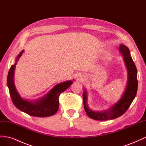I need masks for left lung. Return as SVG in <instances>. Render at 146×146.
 Segmentation results:
<instances>
[{
  "mask_svg": "<svg viewBox=\"0 0 146 146\" xmlns=\"http://www.w3.org/2000/svg\"><path fill=\"white\" fill-rule=\"evenodd\" d=\"M119 51L123 56L128 73L127 86L121 98L108 110L103 111H94L88 107L87 92L86 90L83 91L84 108L87 115L94 120L107 121L122 116L129 108L136 96L138 90L137 69L136 66L130 55V50L127 46L121 44L119 46Z\"/></svg>",
  "mask_w": 146,
  "mask_h": 146,
  "instance_id": "8db88e82",
  "label": "left lung"
}]
</instances>
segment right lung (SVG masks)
I'll use <instances>...</instances> for the list:
<instances>
[{"instance_id": "add662e5", "label": "right lung", "mask_w": 146, "mask_h": 146, "mask_svg": "<svg viewBox=\"0 0 146 146\" xmlns=\"http://www.w3.org/2000/svg\"><path fill=\"white\" fill-rule=\"evenodd\" d=\"M24 50L17 55L16 63L10 69L7 77V85L12 102L21 111L35 117H48L55 114L59 108V96L72 85L73 82L68 80L57 84L44 96L35 101L25 100L17 92L14 83L15 69L17 62L23 55Z\"/></svg>"}]
</instances>
